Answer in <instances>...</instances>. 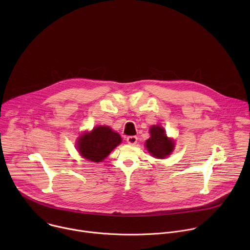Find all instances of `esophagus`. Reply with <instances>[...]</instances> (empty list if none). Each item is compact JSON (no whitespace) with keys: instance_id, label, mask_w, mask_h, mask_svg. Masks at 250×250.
Wrapping results in <instances>:
<instances>
[{"instance_id":"1","label":"esophagus","mask_w":250,"mask_h":250,"mask_svg":"<svg viewBox=\"0 0 250 250\" xmlns=\"http://www.w3.org/2000/svg\"><path fill=\"white\" fill-rule=\"evenodd\" d=\"M126 142L130 146H134L137 142V137L134 136V135L133 136H127L126 137Z\"/></svg>"}]
</instances>
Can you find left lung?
Returning a JSON list of instances; mask_svg holds the SVG:
<instances>
[{"label": "left lung", "mask_w": 250, "mask_h": 250, "mask_svg": "<svg viewBox=\"0 0 250 250\" xmlns=\"http://www.w3.org/2000/svg\"><path fill=\"white\" fill-rule=\"evenodd\" d=\"M150 137L146 141V147L151 156L164 159L174 150L175 142L169 138L166 131L161 125H152L149 128Z\"/></svg>", "instance_id": "1"}]
</instances>
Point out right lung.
I'll return each mask as SVG.
<instances>
[{"instance_id": "obj_1", "label": "right lung", "mask_w": 250, "mask_h": 250, "mask_svg": "<svg viewBox=\"0 0 250 250\" xmlns=\"http://www.w3.org/2000/svg\"><path fill=\"white\" fill-rule=\"evenodd\" d=\"M121 142L122 137L118 132L109 126L98 125L78 137L77 149L84 158L93 162H102Z\"/></svg>"}]
</instances>
